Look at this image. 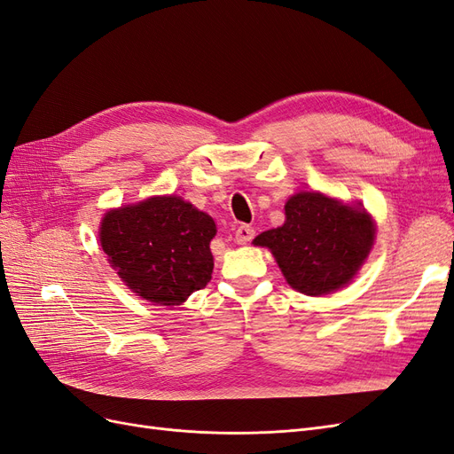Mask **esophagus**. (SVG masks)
Listing matches in <instances>:
<instances>
[{
	"label": "esophagus",
	"mask_w": 454,
	"mask_h": 454,
	"mask_svg": "<svg viewBox=\"0 0 454 454\" xmlns=\"http://www.w3.org/2000/svg\"><path fill=\"white\" fill-rule=\"evenodd\" d=\"M255 235V231L252 225H240L235 232V240L237 244H248Z\"/></svg>",
	"instance_id": "obj_1"
}]
</instances>
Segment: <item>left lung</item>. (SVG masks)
I'll use <instances>...</instances> for the list:
<instances>
[{
    "label": "left lung",
    "mask_w": 454,
    "mask_h": 454,
    "mask_svg": "<svg viewBox=\"0 0 454 454\" xmlns=\"http://www.w3.org/2000/svg\"><path fill=\"white\" fill-rule=\"evenodd\" d=\"M375 229L371 217L320 193H297L286 202V223L261 232L294 290L324 295L348 284L367 257Z\"/></svg>",
    "instance_id": "1"
}]
</instances>
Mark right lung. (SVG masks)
I'll list each match as a JSON object with an SVG mask.
<instances>
[{"label": "right lung", "instance_id": "right-lung-1", "mask_svg": "<svg viewBox=\"0 0 454 454\" xmlns=\"http://www.w3.org/2000/svg\"><path fill=\"white\" fill-rule=\"evenodd\" d=\"M214 237V219L174 195L107 212L100 227L102 248L122 282L167 307L212 280Z\"/></svg>", "mask_w": 454, "mask_h": 454}]
</instances>
